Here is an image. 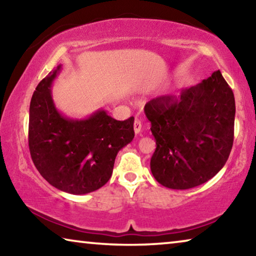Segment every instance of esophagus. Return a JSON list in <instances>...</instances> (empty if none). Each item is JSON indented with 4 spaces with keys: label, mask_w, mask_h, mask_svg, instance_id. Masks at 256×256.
I'll return each mask as SVG.
<instances>
[{
    "label": "esophagus",
    "mask_w": 256,
    "mask_h": 256,
    "mask_svg": "<svg viewBox=\"0 0 256 256\" xmlns=\"http://www.w3.org/2000/svg\"><path fill=\"white\" fill-rule=\"evenodd\" d=\"M133 128H134V132H136V134H138V133L141 132L142 124H141V122H140V120H138V118H136V120H134Z\"/></svg>",
    "instance_id": "obj_1"
}]
</instances>
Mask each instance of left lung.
Listing matches in <instances>:
<instances>
[{"label": "left lung", "mask_w": 256, "mask_h": 256, "mask_svg": "<svg viewBox=\"0 0 256 256\" xmlns=\"http://www.w3.org/2000/svg\"><path fill=\"white\" fill-rule=\"evenodd\" d=\"M235 98L219 70L180 97L146 104L156 148L150 168L159 184L188 190L206 183L224 166L234 142Z\"/></svg>", "instance_id": "left-lung-1"}]
</instances>
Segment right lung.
I'll use <instances>...</instances> for the list:
<instances>
[{"label":"right lung","mask_w":256,"mask_h":256,"mask_svg":"<svg viewBox=\"0 0 256 256\" xmlns=\"http://www.w3.org/2000/svg\"><path fill=\"white\" fill-rule=\"evenodd\" d=\"M62 68L44 78L29 108V150L40 175L60 190L81 196L110 180L118 151L134 138V118L116 120L98 110L70 118L56 108L52 84Z\"/></svg>","instance_id":"add662e5"}]
</instances>
